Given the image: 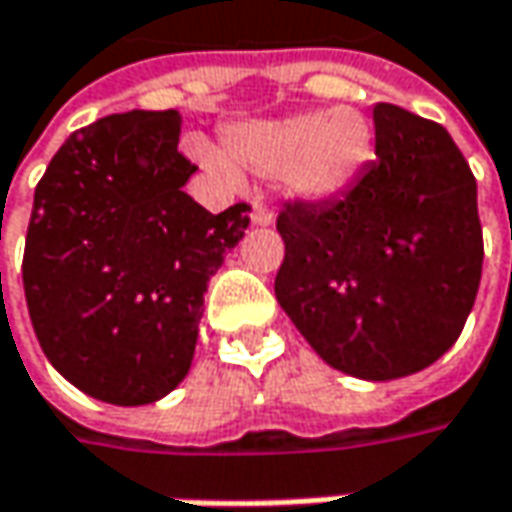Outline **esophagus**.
I'll return each instance as SVG.
<instances>
[{
	"instance_id": "34e87169",
	"label": "esophagus",
	"mask_w": 512,
	"mask_h": 512,
	"mask_svg": "<svg viewBox=\"0 0 512 512\" xmlns=\"http://www.w3.org/2000/svg\"><path fill=\"white\" fill-rule=\"evenodd\" d=\"M250 221H253L256 227H268V224H273V213H270L265 204H256V207H253V216H250Z\"/></svg>"
}]
</instances>
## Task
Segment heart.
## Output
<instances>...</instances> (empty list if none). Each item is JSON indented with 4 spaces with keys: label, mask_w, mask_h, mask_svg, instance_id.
<instances>
[{
    "label": "heart",
    "mask_w": 512,
    "mask_h": 512,
    "mask_svg": "<svg viewBox=\"0 0 512 512\" xmlns=\"http://www.w3.org/2000/svg\"><path fill=\"white\" fill-rule=\"evenodd\" d=\"M198 164L221 181H236L244 167L282 175L285 190L302 201H328L345 192L371 158V126L363 112L314 109L299 115L242 123L227 132V155L192 143Z\"/></svg>",
    "instance_id": "obj_1"
}]
</instances>
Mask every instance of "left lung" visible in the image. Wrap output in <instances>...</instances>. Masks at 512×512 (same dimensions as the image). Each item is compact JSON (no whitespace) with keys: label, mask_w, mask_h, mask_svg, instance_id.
I'll return each instance as SVG.
<instances>
[{"label":"left lung","mask_w":512,"mask_h":512,"mask_svg":"<svg viewBox=\"0 0 512 512\" xmlns=\"http://www.w3.org/2000/svg\"><path fill=\"white\" fill-rule=\"evenodd\" d=\"M374 161L340 198L276 218V299L331 369L383 383L432 366L473 311L475 178L441 123L374 106Z\"/></svg>","instance_id":"left-lung-1"}]
</instances>
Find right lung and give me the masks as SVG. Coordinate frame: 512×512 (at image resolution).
Returning a JSON list of instances; mask_svg holds the SVG:
<instances>
[{"label": "right lung", "instance_id": "right-lung-1", "mask_svg": "<svg viewBox=\"0 0 512 512\" xmlns=\"http://www.w3.org/2000/svg\"><path fill=\"white\" fill-rule=\"evenodd\" d=\"M178 112L74 132L34 192L22 285L37 340L71 386L115 406L169 395L192 366L210 276L250 207L213 216L184 192Z\"/></svg>", "mask_w": 512, "mask_h": 512}]
</instances>
